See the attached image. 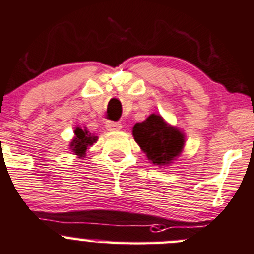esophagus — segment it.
<instances>
[{"label":"esophagus","instance_id":"34e87169","mask_svg":"<svg viewBox=\"0 0 254 254\" xmlns=\"http://www.w3.org/2000/svg\"><path fill=\"white\" fill-rule=\"evenodd\" d=\"M105 127H106V129H108V130H119V129H121V128H122L120 122H114V121L106 122Z\"/></svg>","mask_w":254,"mask_h":254}]
</instances>
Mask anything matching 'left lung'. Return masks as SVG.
I'll use <instances>...</instances> for the list:
<instances>
[{
	"instance_id": "obj_1",
	"label": "left lung",
	"mask_w": 254,
	"mask_h": 254,
	"mask_svg": "<svg viewBox=\"0 0 254 254\" xmlns=\"http://www.w3.org/2000/svg\"><path fill=\"white\" fill-rule=\"evenodd\" d=\"M133 137L155 165L171 163L185 144L184 134L176 128L167 126L161 116L154 114L145 121L134 125Z\"/></svg>"
}]
</instances>
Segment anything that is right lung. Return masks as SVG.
Segmentation results:
<instances>
[{
    "instance_id": "1",
    "label": "right lung",
    "mask_w": 254,
    "mask_h": 254,
    "mask_svg": "<svg viewBox=\"0 0 254 254\" xmlns=\"http://www.w3.org/2000/svg\"><path fill=\"white\" fill-rule=\"evenodd\" d=\"M74 134L75 137L73 139V142L70 143V149H72L75 155L83 156L85 154V150L88 149V146L93 145V143H95L98 140V137L89 133L87 129H82L79 127L75 128Z\"/></svg>"
}]
</instances>
